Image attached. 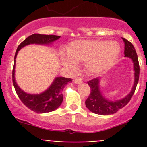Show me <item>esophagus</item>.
<instances>
[{"label": "esophagus", "mask_w": 147, "mask_h": 147, "mask_svg": "<svg viewBox=\"0 0 147 147\" xmlns=\"http://www.w3.org/2000/svg\"><path fill=\"white\" fill-rule=\"evenodd\" d=\"M82 80L81 78L80 77L76 78V79L74 80V82L76 83V84H80V83H82Z\"/></svg>", "instance_id": "obj_1"}]
</instances>
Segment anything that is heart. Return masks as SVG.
Masks as SVG:
<instances>
[{"instance_id":"b5f03b06","label":"heart","mask_w":147,"mask_h":147,"mask_svg":"<svg viewBox=\"0 0 147 147\" xmlns=\"http://www.w3.org/2000/svg\"><path fill=\"white\" fill-rule=\"evenodd\" d=\"M120 47L115 42L105 40H76L66 49V54H60L65 67L74 70L76 64L86 62L90 72L97 74L107 69L119 56Z\"/></svg>"}]
</instances>
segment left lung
<instances>
[{"label": "left lung", "instance_id": "left-lung-1", "mask_svg": "<svg viewBox=\"0 0 147 147\" xmlns=\"http://www.w3.org/2000/svg\"><path fill=\"white\" fill-rule=\"evenodd\" d=\"M123 39L124 42V54L126 57L130 58L133 62V70H134V84L132 86L130 93L127 95L124 98L119 100L111 101L108 98H105L100 90V80L95 78L89 81L88 84L90 88V93L89 96L85 101V105L92 113L98 115H107L115 113L118 110L124 107L127 103L130 101L136 90V86L139 80L140 67L138 59L137 53L134 46L126 39Z\"/></svg>", "mask_w": 147, "mask_h": 147}]
</instances>
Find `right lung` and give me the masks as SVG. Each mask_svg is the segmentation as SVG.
Masks as SVG:
<instances>
[{"instance_id": "add662e5", "label": "right lung", "mask_w": 147, "mask_h": 147, "mask_svg": "<svg viewBox=\"0 0 147 147\" xmlns=\"http://www.w3.org/2000/svg\"><path fill=\"white\" fill-rule=\"evenodd\" d=\"M60 38L57 35H45L34 34L25 39L18 45L15 55V63L12 71V82L15 91L18 97L24 105L32 111L40 113H45L57 110L61 105L63 100L62 91L67 83L72 82L71 79L65 77H56L52 84L44 92L40 94H30L24 92L18 86L15 81V62L18 51L26 45L30 44L38 45H50L54 41Z\"/></svg>"}]
</instances>
